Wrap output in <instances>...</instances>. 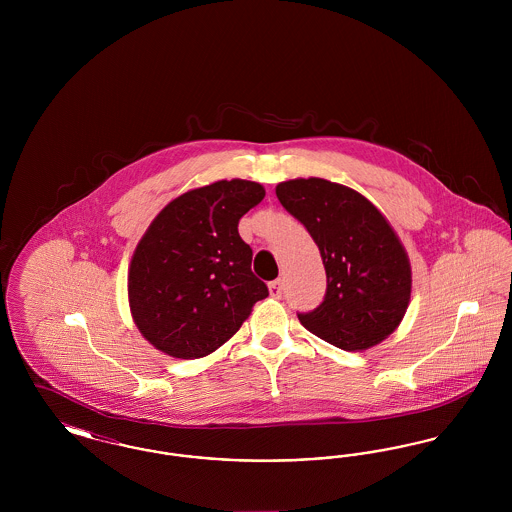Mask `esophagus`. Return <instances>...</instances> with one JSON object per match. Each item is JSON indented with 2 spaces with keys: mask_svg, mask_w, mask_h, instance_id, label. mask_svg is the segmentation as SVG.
<instances>
[{
  "mask_svg": "<svg viewBox=\"0 0 512 512\" xmlns=\"http://www.w3.org/2000/svg\"><path fill=\"white\" fill-rule=\"evenodd\" d=\"M268 292H270V297L280 299V297H282V292H284L282 280H274V282H270V284H268Z\"/></svg>",
  "mask_w": 512,
  "mask_h": 512,
  "instance_id": "esophagus-1",
  "label": "esophagus"
}]
</instances>
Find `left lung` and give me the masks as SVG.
<instances>
[{
	"label": "left lung",
	"instance_id": "8db88e82",
	"mask_svg": "<svg viewBox=\"0 0 512 512\" xmlns=\"http://www.w3.org/2000/svg\"><path fill=\"white\" fill-rule=\"evenodd\" d=\"M276 195L315 240L326 295L301 324L345 351L388 338L411 301V263L386 217L365 195L324 178L280 182Z\"/></svg>",
	"mask_w": 512,
	"mask_h": 512
}]
</instances>
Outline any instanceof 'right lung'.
<instances>
[{"label": "right lung", "mask_w": 512, "mask_h": 512, "mask_svg": "<svg viewBox=\"0 0 512 512\" xmlns=\"http://www.w3.org/2000/svg\"><path fill=\"white\" fill-rule=\"evenodd\" d=\"M265 188L219 180L178 195L149 224L128 268L132 318L153 347L199 359L230 340L268 288L238 222Z\"/></svg>", "instance_id": "add662e5"}]
</instances>
